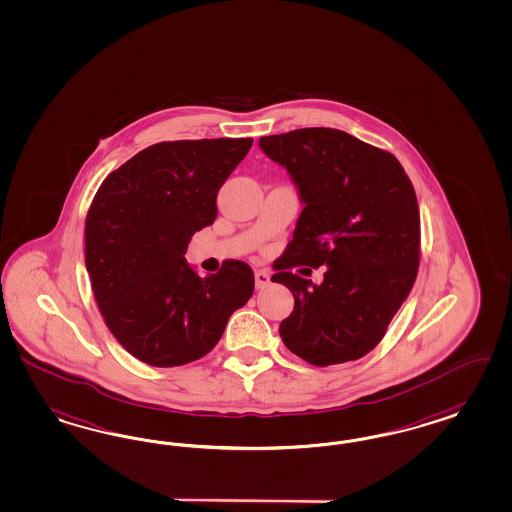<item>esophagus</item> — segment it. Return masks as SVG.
<instances>
[{
	"instance_id": "34e87169",
	"label": "esophagus",
	"mask_w": 512,
	"mask_h": 512,
	"mask_svg": "<svg viewBox=\"0 0 512 512\" xmlns=\"http://www.w3.org/2000/svg\"><path fill=\"white\" fill-rule=\"evenodd\" d=\"M254 279H256V288L258 290H262V288L269 286V283H271V275L267 271H256Z\"/></svg>"
}]
</instances>
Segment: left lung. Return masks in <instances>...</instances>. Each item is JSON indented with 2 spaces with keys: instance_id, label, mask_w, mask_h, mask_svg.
I'll list each match as a JSON object with an SVG mask.
<instances>
[{
  "instance_id": "left-lung-1",
  "label": "left lung",
  "mask_w": 512,
  "mask_h": 512,
  "mask_svg": "<svg viewBox=\"0 0 512 512\" xmlns=\"http://www.w3.org/2000/svg\"><path fill=\"white\" fill-rule=\"evenodd\" d=\"M262 152L290 174L303 210L273 264V283L294 296L281 322L284 345L315 366L370 353L419 267L416 191L397 157L338 129H298L260 138ZM296 264L327 267L315 285Z\"/></svg>"
}]
</instances>
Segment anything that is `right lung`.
Segmentation results:
<instances>
[{"label": "right lung", "instance_id": "right-lung-1", "mask_svg": "<svg viewBox=\"0 0 512 512\" xmlns=\"http://www.w3.org/2000/svg\"><path fill=\"white\" fill-rule=\"evenodd\" d=\"M252 138L161 142L108 174L85 222V265L115 340L150 366L201 359L254 292L250 265L197 275L184 254Z\"/></svg>", "mask_w": 512, "mask_h": 512}]
</instances>
